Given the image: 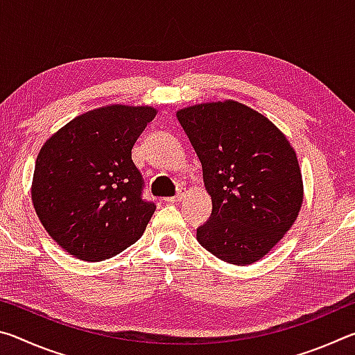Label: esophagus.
Wrapping results in <instances>:
<instances>
[{"label": "esophagus", "mask_w": 355, "mask_h": 355, "mask_svg": "<svg viewBox=\"0 0 355 355\" xmlns=\"http://www.w3.org/2000/svg\"><path fill=\"white\" fill-rule=\"evenodd\" d=\"M182 199H183V192L178 191L175 196H173V197H167V199H164V200H166L167 203H175V202H180Z\"/></svg>", "instance_id": "34e87169"}]
</instances>
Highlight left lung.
Instances as JSON below:
<instances>
[{"mask_svg": "<svg viewBox=\"0 0 355 355\" xmlns=\"http://www.w3.org/2000/svg\"><path fill=\"white\" fill-rule=\"evenodd\" d=\"M177 119L199 156L213 203L197 241L238 266L260 260L302 205V175L290 142L271 120L236 101L184 107Z\"/></svg>", "mask_w": 355, "mask_h": 355, "instance_id": "obj_1", "label": "left lung"}]
</instances>
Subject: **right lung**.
<instances>
[{
	"mask_svg": "<svg viewBox=\"0 0 355 355\" xmlns=\"http://www.w3.org/2000/svg\"><path fill=\"white\" fill-rule=\"evenodd\" d=\"M156 111L112 105L69 122L40 148L33 203L50 236L84 261L117 255L142 236L156 205L131 148Z\"/></svg>",
	"mask_w": 355,
	"mask_h": 355,
	"instance_id": "1",
	"label": "right lung"
}]
</instances>
